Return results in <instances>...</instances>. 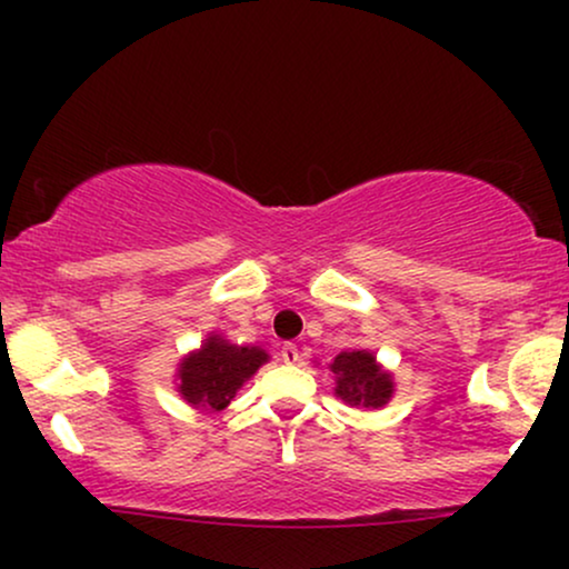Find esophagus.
I'll use <instances>...</instances> for the list:
<instances>
[{"mask_svg": "<svg viewBox=\"0 0 569 569\" xmlns=\"http://www.w3.org/2000/svg\"><path fill=\"white\" fill-rule=\"evenodd\" d=\"M280 358H283V363H297L299 361V348H297V345L286 342L283 348H280Z\"/></svg>", "mask_w": 569, "mask_h": 569, "instance_id": "34e87169", "label": "esophagus"}]
</instances>
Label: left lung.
Listing matches in <instances>:
<instances>
[{"mask_svg": "<svg viewBox=\"0 0 569 569\" xmlns=\"http://www.w3.org/2000/svg\"><path fill=\"white\" fill-rule=\"evenodd\" d=\"M331 371L337 375V396L348 401L350 407L377 409L388 403L390 393H393L390 375H385L377 367L375 356L367 350L339 352L331 363Z\"/></svg>", "mask_w": 569, "mask_h": 569, "instance_id": "obj_1", "label": "left lung"}]
</instances>
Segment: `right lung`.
<instances>
[{"label":"right lung","instance_id":"add662e5","mask_svg":"<svg viewBox=\"0 0 569 569\" xmlns=\"http://www.w3.org/2000/svg\"><path fill=\"white\" fill-rule=\"evenodd\" d=\"M267 361L259 348H238L224 339L211 337L200 352L189 356L179 369V393L194 407L211 411L224 409L238 388Z\"/></svg>","mask_w":569,"mask_h":569}]
</instances>
